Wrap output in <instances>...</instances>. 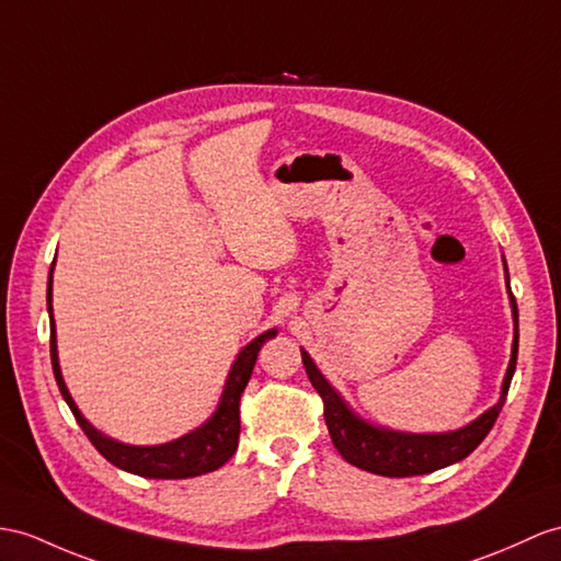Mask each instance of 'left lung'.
Masks as SVG:
<instances>
[{
    "label": "left lung",
    "instance_id": "8db88e82",
    "mask_svg": "<svg viewBox=\"0 0 561 561\" xmlns=\"http://www.w3.org/2000/svg\"><path fill=\"white\" fill-rule=\"evenodd\" d=\"M504 280H507V293H510V305H512L514 340H512V357H510L507 374H504V380H502L500 400L490 409H485L481 416L457 431L404 433V431H392L386 426H376V423L366 421L354 412V409L343 400V394L328 383L325 376L319 371V366L309 357V352L302 350L307 376L311 380V386L317 388V392L323 398V416H325L328 433H331V440L345 461L368 473H378L388 478H407V476L438 471L449 467V463L467 459L473 449L483 443L490 428L495 426L504 400H507V390L512 383V376L516 368V354H518V311H516V299L510 288L507 262H504Z\"/></svg>",
    "mask_w": 561,
    "mask_h": 561
}]
</instances>
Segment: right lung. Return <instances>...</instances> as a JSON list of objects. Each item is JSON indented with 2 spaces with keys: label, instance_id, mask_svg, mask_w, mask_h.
Wrapping results in <instances>:
<instances>
[{
  "label": "right lung",
  "instance_id": "1",
  "mask_svg": "<svg viewBox=\"0 0 561 561\" xmlns=\"http://www.w3.org/2000/svg\"><path fill=\"white\" fill-rule=\"evenodd\" d=\"M54 264H57V259L51 262L49 278H47V311H49V333H51L49 335V352H51L54 378H57L61 398L66 400L68 407H71L78 426L83 428L90 443L98 447V453L106 461H112L114 467L128 471V473H135V476H142V478H193V476H202V473L221 469L238 449L240 398L244 392V386H248V380L252 376V368L256 364V354H259V350H262L266 340L278 335L276 328H271V331L256 335L252 343H248L238 352V357L228 371L221 400H218L214 414L204 421L199 428L190 431L171 443L128 445V443L108 438V435L94 428L92 423L83 416V412H80L78 404L71 398V392H68V388L64 383L61 366H59V350H57V323H54V313H51Z\"/></svg>",
  "mask_w": 561,
  "mask_h": 561
}]
</instances>
